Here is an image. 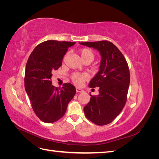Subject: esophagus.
Returning <instances> with one entry per match:
<instances>
[{
    "label": "esophagus",
    "mask_w": 159,
    "mask_h": 159,
    "mask_svg": "<svg viewBox=\"0 0 159 159\" xmlns=\"http://www.w3.org/2000/svg\"><path fill=\"white\" fill-rule=\"evenodd\" d=\"M76 91L78 93H81V92H84V90L81 89L80 88H76Z\"/></svg>",
    "instance_id": "obj_1"
}]
</instances>
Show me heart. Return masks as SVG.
<instances>
[{"label": "heart", "mask_w": 159, "mask_h": 159, "mask_svg": "<svg viewBox=\"0 0 159 159\" xmlns=\"http://www.w3.org/2000/svg\"><path fill=\"white\" fill-rule=\"evenodd\" d=\"M79 54L81 60L84 62L86 61H90L91 62L93 60L94 54L93 52L88 48H84L81 49ZM88 75L86 74H80V73H75L71 75V79L73 80L74 84L77 85H81L83 84L84 81L86 80H88Z\"/></svg>", "instance_id": "1"}]
</instances>
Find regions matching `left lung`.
Here are the masks:
<instances>
[{
	"label": "left lung",
	"instance_id": "obj_1",
	"mask_svg": "<svg viewBox=\"0 0 159 159\" xmlns=\"http://www.w3.org/2000/svg\"><path fill=\"white\" fill-rule=\"evenodd\" d=\"M93 48L101 55L99 71L89 81V88H99V94H91L90 102L84 108L89 121L98 125L112 122L121 113L127 101L130 84L129 70L122 53L108 41L79 42Z\"/></svg>",
	"mask_w": 159,
	"mask_h": 159
}]
</instances>
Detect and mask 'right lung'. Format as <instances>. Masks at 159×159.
I'll return each instance as SVG.
<instances>
[{"label": "right lung", "instance_id": "obj_1", "mask_svg": "<svg viewBox=\"0 0 159 159\" xmlns=\"http://www.w3.org/2000/svg\"><path fill=\"white\" fill-rule=\"evenodd\" d=\"M75 42L48 40L38 45L26 66L25 87L36 115L43 122L54 123L64 116L76 90L71 84L55 88L50 79L62 64L66 52Z\"/></svg>", "mask_w": 159, "mask_h": 159}]
</instances>
